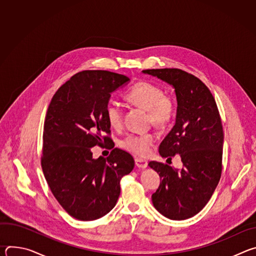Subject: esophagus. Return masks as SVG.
<instances>
[{
    "label": "esophagus",
    "instance_id": "34e87169",
    "mask_svg": "<svg viewBox=\"0 0 256 256\" xmlns=\"http://www.w3.org/2000/svg\"><path fill=\"white\" fill-rule=\"evenodd\" d=\"M134 163H136V165L138 168H142V169L148 166V162L147 161L144 160V159H140V158H138V157L134 158Z\"/></svg>",
    "mask_w": 256,
    "mask_h": 256
}]
</instances>
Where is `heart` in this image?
<instances>
[{
  "mask_svg": "<svg viewBox=\"0 0 256 256\" xmlns=\"http://www.w3.org/2000/svg\"><path fill=\"white\" fill-rule=\"evenodd\" d=\"M128 102L148 112V120L158 128H165L174 118L176 114V102L172 96L164 94L163 89L153 83L140 81L134 84L126 93ZM105 118L114 128L122 124L124 112L118 103L109 101L105 106ZM152 132L130 134L120 140L122 148L138 155H148L155 142Z\"/></svg>",
  "mask_w": 256,
  "mask_h": 256,
  "instance_id": "b5f03b06",
  "label": "heart"
}]
</instances>
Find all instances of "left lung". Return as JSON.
I'll return each mask as SVG.
<instances>
[{
  "instance_id": "obj_1",
  "label": "left lung",
  "mask_w": 256,
  "mask_h": 256,
  "mask_svg": "<svg viewBox=\"0 0 256 256\" xmlns=\"http://www.w3.org/2000/svg\"><path fill=\"white\" fill-rule=\"evenodd\" d=\"M142 72L175 89L176 122L160 144L159 153L168 159L179 154L184 163L181 169L149 163L161 178L152 202L171 220H186L204 208L220 181L224 140L221 116L210 89L190 72L180 68Z\"/></svg>"
}]
</instances>
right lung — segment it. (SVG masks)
I'll list each match as a JSON object with an SVG mask.
<instances>
[{
  "label": "right lung",
  "mask_w": 256,
  "mask_h": 256,
  "mask_svg": "<svg viewBox=\"0 0 256 256\" xmlns=\"http://www.w3.org/2000/svg\"><path fill=\"white\" fill-rule=\"evenodd\" d=\"M130 79L109 70H82L62 85L50 103L44 126L42 167L62 208L80 221L110 212L120 194V179L134 158L114 148L93 159L92 147H114L105 106L110 93Z\"/></svg>",
  "instance_id": "add662e5"
}]
</instances>
